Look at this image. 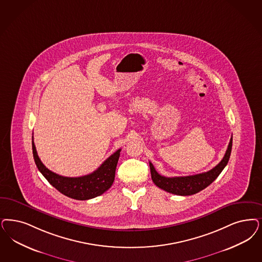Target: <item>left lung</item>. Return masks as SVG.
Here are the masks:
<instances>
[{"mask_svg":"<svg viewBox=\"0 0 262 262\" xmlns=\"http://www.w3.org/2000/svg\"><path fill=\"white\" fill-rule=\"evenodd\" d=\"M232 148V137L230 138L229 144L227 147L225 157L220 163L214 168L207 172L200 174L190 175V176H182V177H164L159 174L155 169L153 164L150 162L151 177L154 184L160 189L165 190L177 195H191L198 193L200 190L207 188L210 184L216 180V177L224 170L226 164L229 161L230 154Z\"/></svg>","mask_w":262,"mask_h":262,"instance_id":"obj_1","label":"left lung"}]
</instances>
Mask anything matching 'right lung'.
Masks as SVG:
<instances>
[{
  "label": "right lung",
  "mask_w": 262,
  "mask_h": 262,
  "mask_svg": "<svg viewBox=\"0 0 262 262\" xmlns=\"http://www.w3.org/2000/svg\"><path fill=\"white\" fill-rule=\"evenodd\" d=\"M33 155L37 169L55 189L61 193L76 200H87L97 198L112 186L121 149L112 154L97 170L81 177H64L46 168L36 153L34 138L32 140Z\"/></svg>",
  "instance_id": "1"
}]
</instances>
